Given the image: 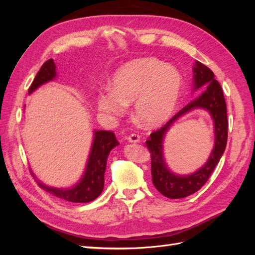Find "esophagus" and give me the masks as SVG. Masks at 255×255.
Wrapping results in <instances>:
<instances>
[{
  "instance_id": "34e87169",
  "label": "esophagus",
  "mask_w": 255,
  "mask_h": 255,
  "mask_svg": "<svg viewBox=\"0 0 255 255\" xmlns=\"http://www.w3.org/2000/svg\"><path fill=\"white\" fill-rule=\"evenodd\" d=\"M127 139H128V142L137 143V142L140 141V137H139V135H137V134H130V135L127 138Z\"/></svg>"
}]
</instances>
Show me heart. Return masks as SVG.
<instances>
[{"label": "heart", "instance_id": "heart-1", "mask_svg": "<svg viewBox=\"0 0 255 255\" xmlns=\"http://www.w3.org/2000/svg\"><path fill=\"white\" fill-rule=\"evenodd\" d=\"M183 75L172 65L137 58L113 74L112 88L98 96V107L110 117H122L133 103V114L146 128H156L173 115L183 91Z\"/></svg>", "mask_w": 255, "mask_h": 255}]
</instances>
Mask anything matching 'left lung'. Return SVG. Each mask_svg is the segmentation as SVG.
Wrapping results in <instances>:
<instances>
[{"mask_svg": "<svg viewBox=\"0 0 255 255\" xmlns=\"http://www.w3.org/2000/svg\"><path fill=\"white\" fill-rule=\"evenodd\" d=\"M194 91L205 86V90L181 110L166 125L150 135L145 143L151 152L152 182L161 195L169 199H181L195 194L210 179L214 169L226 150L228 140L227 104L220 84L215 74L200 61L194 67ZM195 109H203L210 114L214 122V148L207 163L190 175H177L166 166L163 156V140L173 123L183 115Z\"/></svg>", "mask_w": 255, "mask_h": 255, "instance_id": "8db88e82", "label": "left lung"}]
</instances>
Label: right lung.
Returning a JSON list of instances; mask_svg holds the SVG:
<instances>
[{
    "instance_id": "1",
    "label": "right lung",
    "mask_w": 255,
    "mask_h": 255,
    "mask_svg": "<svg viewBox=\"0 0 255 255\" xmlns=\"http://www.w3.org/2000/svg\"><path fill=\"white\" fill-rule=\"evenodd\" d=\"M56 76V66L54 64L53 59H49L38 71L34 82L28 89V94H33L43 84L55 80ZM118 144L119 142L116 139V136L113 132L94 129V138H92L91 148L84 173L80 181L76 182L71 187L58 188L48 186L40 180H38L33 171L32 173L38 185L53 196L73 203L91 202L101 195L104 188V174L106 170L107 157L110 155V152Z\"/></svg>"
}]
</instances>
